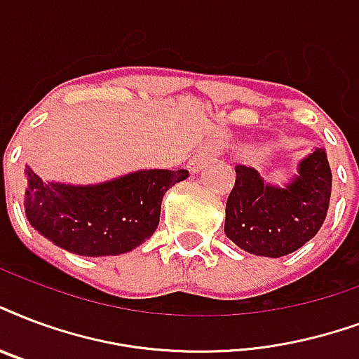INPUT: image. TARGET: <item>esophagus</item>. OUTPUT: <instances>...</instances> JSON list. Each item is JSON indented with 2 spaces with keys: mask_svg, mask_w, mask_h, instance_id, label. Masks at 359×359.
I'll use <instances>...</instances> for the list:
<instances>
[{
  "mask_svg": "<svg viewBox=\"0 0 359 359\" xmlns=\"http://www.w3.org/2000/svg\"><path fill=\"white\" fill-rule=\"evenodd\" d=\"M218 152H220V149H218V144H216L215 141H209V143H205L203 147H199L198 152H196V156H194V158L190 160L191 171H199V169L203 168L205 163H207L210 158L218 156Z\"/></svg>",
  "mask_w": 359,
  "mask_h": 359,
  "instance_id": "34e87169",
  "label": "esophagus"
}]
</instances>
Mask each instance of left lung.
<instances>
[{
	"mask_svg": "<svg viewBox=\"0 0 359 359\" xmlns=\"http://www.w3.org/2000/svg\"><path fill=\"white\" fill-rule=\"evenodd\" d=\"M226 203L224 231L245 252L280 258L318 233L332 196V169L324 149L297 163L284 186L265 182L256 169L237 165Z\"/></svg>",
	"mask_w": 359,
	"mask_h": 359,
	"instance_id": "8db88e82",
	"label": "left lung"
}]
</instances>
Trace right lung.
<instances>
[{
	"label": "right lung",
	"mask_w": 359,
	"mask_h": 359,
	"mask_svg": "<svg viewBox=\"0 0 359 359\" xmlns=\"http://www.w3.org/2000/svg\"><path fill=\"white\" fill-rule=\"evenodd\" d=\"M24 210L43 237L79 256H118L143 245L160 224L161 199L188 171L139 169L97 184L43 180L26 165Z\"/></svg>",
	"instance_id": "right-lung-1"
}]
</instances>
